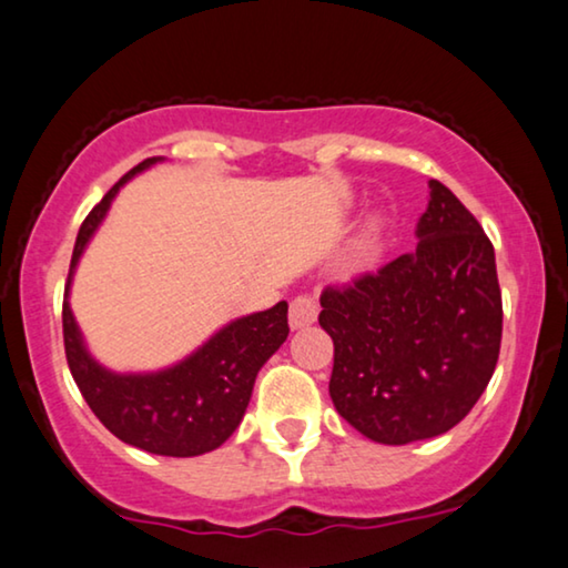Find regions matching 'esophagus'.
Masks as SVG:
<instances>
[{
	"label": "esophagus",
	"instance_id": "34e87169",
	"mask_svg": "<svg viewBox=\"0 0 568 568\" xmlns=\"http://www.w3.org/2000/svg\"><path fill=\"white\" fill-rule=\"evenodd\" d=\"M291 326L293 329H303V326L314 324L318 316V303L314 295H295L291 301Z\"/></svg>",
	"mask_w": 568,
	"mask_h": 568
}]
</instances>
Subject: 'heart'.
Instances as JSON below:
<instances>
[{"mask_svg": "<svg viewBox=\"0 0 568 568\" xmlns=\"http://www.w3.org/2000/svg\"><path fill=\"white\" fill-rule=\"evenodd\" d=\"M381 239H383V223L375 219V221L367 223V226L363 229V234L357 236L355 250H353V265L355 267L371 265V262L375 260V254H378V250H381Z\"/></svg>", "mask_w": 568, "mask_h": 568, "instance_id": "b5f03b06", "label": "heart"}]
</instances>
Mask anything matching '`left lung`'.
Instances as JSON below:
<instances>
[{
	"instance_id": "1",
	"label": "left lung",
	"mask_w": 568,
	"mask_h": 568,
	"mask_svg": "<svg viewBox=\"0 0 568 568\" xmlns=\"http://www.w3.org/2000/svg\"><path fill=\"white\" fill-rule=\"evenodd\" d=\"M417 239V250L378 273L322 293L318 324L334 342L332 402L357 433L383 445L453 429L499 361L494 246L437 180H429Z\"/></svg>"
}]
</instances>
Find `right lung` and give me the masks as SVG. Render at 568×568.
Returning a JSON list of instances; mask_svg holds the SVG:
<instances>
[{"mask_svg":"<svg viewBox=\"0 0 568 568\" xmlns=\"http://www.w3.org/2000/svg\"><path fill=\"white\" fill-rule=\"evenodd\" d=\"M156 162L162 159L151 156L133 166L108 190L79 229L63 291V347L84 402L118 440L154 455L193 458L215 450L234 435L250 406L260 367L277 353L291 329L287 303L281 301L273 308L226 324L185 361L156 373H113L87 353L69 306L71 275L118 190Z\"/></svg>","mask_w":568,"mask_h":568,"instance_id":"add662e5","label":"right lung"}]
</instances>
